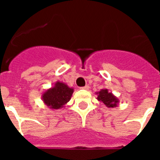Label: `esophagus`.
I'll list each match as a JSON object with an SVG mask.
<instances>
[{
	"label": "esophagus",
	"instance_id": "esophagus-1",
	"mask_svg": "<svg viewBox=\"0 0 160 160\" xmlns=\"http://www.w3.org/2000/svg\"><path fill=\"white\" fill-rule=\"evenodd\" d=\"M89 88H90V87H89V86H85V87H82L81 89H82V90H89Z\"/></svg>",
	"mask_w": 160,
	"mask_h": 160
}]
</instances>
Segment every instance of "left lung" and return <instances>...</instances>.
I'll list each match as a JSON object with an SVG mask.
<instances>
[{
  "instance_id": "8db88e82",
  "label": "left lung",
  "mask_w": 160,
  "mask_h": 160,
  "mask_svg": "<svg viewBox=\"0 0 160 160\" xmlns=\"http://www.w3.org/2000/svg\"><path fill=\"white\" fill-rule=\"evenodd\" d=\"M95 94L98 95V101L102 102L109 108H114V107H118L119 99L116 96H114L112 93L109 92L107 89H102L100 91L96 92Z\"/></svg>"
}]
</instances>
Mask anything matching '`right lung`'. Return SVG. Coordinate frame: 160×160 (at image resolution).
I'll return each instance as SVG.
<instances>
[{
  "label": "right lung",
  "mask_w": 160,
  "mask_h": 160,
  "mask_svg": "<svg viewBox=\"0 0 160 160\" xmlns=\"http://www.w3.org/2000/svg\"><path fill=\"white\" fill-rule=\"evenodd\" d=\"M73 88L70 87L62 82L57 81L54 86L42 93L43 102L52 110H58L62 107L71 98Z\"/></svg>",
  "instance_id": "1"
}]
</instances>
